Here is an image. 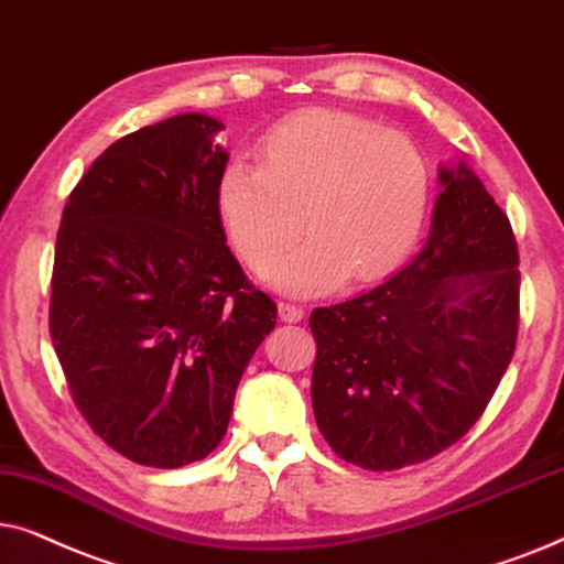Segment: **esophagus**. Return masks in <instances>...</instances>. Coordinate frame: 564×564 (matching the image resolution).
<instances>
[{
	"instance_id": "obj_1",
	"label": "esophagus",
	"mask_w": 564,
	"mask_h": 564,
	"mask_svg": "<svg viewBox=\"0 0 564 564\" xmlns=\"http://www.w3.org/2000/svg\"><path fill=\"white\" fill-rule=\"evenodd\" d=\"M278 317L283 322H302L304 319V310L296 304H278Z\"/></svg>"
}]
</instances>
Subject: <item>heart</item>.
Listing matches in <instances>:
<instances>
[{
  "mask_svg": "<svg viewBox=\"0 0 564 564\" xmlns=\"http://www.w3.org/2000/svg\"><path fill=\"white\" fill-rule=\"evenodd\" d=\"M427 200L431 170L415 141L325 108L283 118L260 141L258 170L231 162L216 183V214L254 275L310 235L270 278L294 296L392 273L417 245Z\"/></svg>",
  "mask_w": 564,
  "mask_h": 564,
  "instance_id": "heart-1",
  "label": "heart"
}]
</instances>
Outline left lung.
I'll return each instance as SVG.
<instances>
[{"label": "left lung", "mask_w": 564, "mask_h": 564, "mask_svg": "<svg viewBox=\"0 0 564 564\" xmlns=\"http://www.w3.org/2000/svg\"><path fill=\"white\" fill-rule=\"evenodd\" d=\"M431 235L381 286L319 306L312 408L329 448L371 471L427 462L482 415L516 350L518 247L459 162L441 167Z\"/></svg>", "instance_id": "obj_1"}]
</instances>
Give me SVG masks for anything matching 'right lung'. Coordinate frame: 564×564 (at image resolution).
Returning <instances> with one entry per match:
<instances>
[{"label":"right lung","mask_w":564,"mask_h":564,"mask_svg":"<svg viewBox=\"0 0 564 564\" xmlns=\"http://www.w3.org/2000/svg\"><path fill=\"white\" fill-rule=\"evenodd\" d=\"M224 129L183 112L110 144L56 235L51 340L89 427L156 469L206 459L237 384L275 327L216 214Z\"/></svg>","instance_id":"add662e5"}]
</instances>
